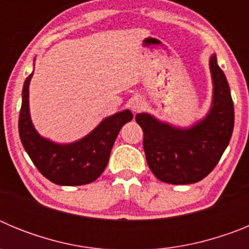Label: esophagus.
Here are the masks:
<instances>
[{
    "instance_id": "34e87169",
    "label": "esophagus",
    "mask_w": 249,
    "mask_h": 249,
    "mask_svg": "<svg viewBox=\"0 0 249 249\" xmlns=\"http://www.w3.org/2000/svg\"><path fill=\"white\" fill-rule=\"evenodd\" d=\"M143 107V101L140 100V98H135V100H132L131 102V108L132 111H140L141 108Z\"/></svg>"
}]
</instances>
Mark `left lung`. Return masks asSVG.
<instances>
[{"label": "left lung", "mask_w": 249, "mask_h": 249, "mask_svg": "<svg viewBox=\"0 0 249 249\" xmlns=\"http://www.w3.org/2000/svg\"><path fill=\"white\" fill-rule=\"evenodd\" d=\"M213 101L206 117L190 128H176L151 114L138 113L136 122L143 129V149L152 173L162 182L190 184L213 171L227 148L234 126L230 86L217 57L210 59Z\"/></svg>", "instance_id": "left-lung-1"}]
</instances>
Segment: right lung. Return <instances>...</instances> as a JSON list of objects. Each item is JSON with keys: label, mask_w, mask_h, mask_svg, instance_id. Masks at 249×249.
I'll return each instance as SVG.
<instances>
[{"label": "right lung", "mask_w": 249, "mask_h": 249, "mask_svg": "<svg viewBox=\"0 0 249 249\" xmlns=\"http://www.w3.org/2000/svg\"><path fill=\"white\" fill-rule=\"evenodd\" d=\"M32 74L23 85L18 118L19 138L26 152L39 172L53 183L59 186L91 183L105 171L114 141L133 114L129 109L118 112L105 118L89 135L74 143H53L41 137L31 122L28 86Z\"/></svg>", "instance_id": "obj_1"}]
</instances>
